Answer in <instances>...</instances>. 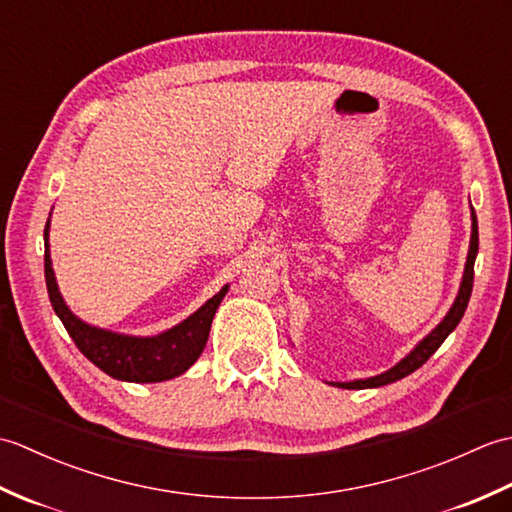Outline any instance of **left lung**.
<instances>
[{
	"mask_svg": "<svg viewBox=\"0 0 512 512\" xmlns=\"http://www.w3.org/2000/svg\"><path fill=\"white\" fill-rule=\"evenodd\" d=\"M471 246H469V257H466V266H464V277H462V284L458 290V297H455L451 310L447 312V317H444L438 325L436 330H431L424 339L413 347V350L402 358L400 363H396L387 372L372 376V378H365V380H352V383H332L334 387H345V389H365V387H383L389 383H396V380L409 376L411 372H416L418 367H422L424 363L429 361L433 356V352L438 350V347L444 343V339L458 328V323L464 317V310L469 306V299H471V290H473V266H475V257H477V246H480V237H477V217L475 211L471 209Z\"/></svg>",
	"mask_w": 512,
	"mask_h": 512,
	"instance_id": "1",
	"label": "left lung"
}]
</instances>
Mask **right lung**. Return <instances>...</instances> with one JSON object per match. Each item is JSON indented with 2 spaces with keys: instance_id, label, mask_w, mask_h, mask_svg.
<instances>
[{
  "instance_id": "obj_1",
  "label": "right lung",
  "mask_w": 512,
  "mask_h": 512,
  "mask_svg": "<svg viewBox=\"0 0 512 512\" xmlns=\"http://www.w3.org/2000/svg\"><path fill=\"white\" fill-rule=\"evenodd\" d=\"M48 228L50 220L46 224V231H43V242H46L43 268H46L50 303L65 325V330L72 336V341L88 361L103 369L107 376L127 380V383H160V380L184 374L198 361L206 339H209L215 310L228 292V286H224L215 297L206 301L200 310H195L189 319H184L182 323L173 325L171 330L156 336H127L94 328V325L81 321L65 306L52 270Z\"/></svg>"
}]
</instances>
